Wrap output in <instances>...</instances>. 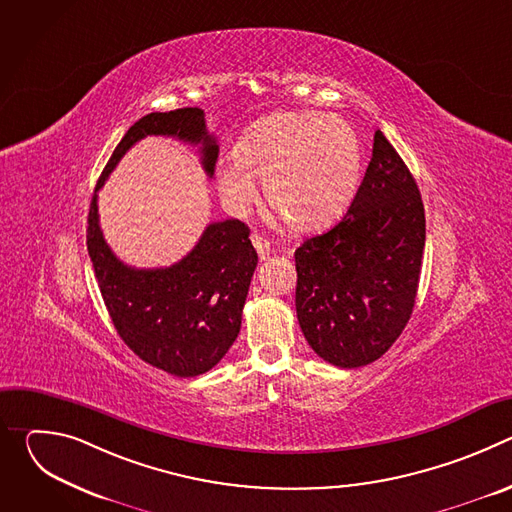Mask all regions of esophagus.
Returning <instances> with one entry per match:
<instances>
[{
	"instance_id": "esophagus-1",
	"label": "esophagus",
	"mask_w": 512,
	"mask_h": 512,
	"mask_svg": "<svg viewBox=\"0 0 512 512\" xmlns=\"http://www.w3.org/2000/svg\"><path fill=\"white\" fill-rule=\"evenodd\" d=\"M253 247L257 249L259 259H267L271 255V247H269L267 239H263L261 235H253Z\"/></svg>"
}]
</instances>
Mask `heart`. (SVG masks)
Listing matches in <instances>:
<instances>
[{
	"instance_id": "heart-1",
	"label": "heart",
	"mask_w": 512,
	"mask_h": 512,
	"mask_svg": "<svg viewBox=\"0 0 512 512\" xmlns=\"http://www.w3.org/2000/svg\"><path fill=\"white\" fill-rule=\"evenodd\" d=\"M360 164V143L346 121L277 113L253 125L235 156L218 164V192L231 210H247L259 178L267 204L287 225L320 231L352 202Z\"/></svg>"
}]
</instances>
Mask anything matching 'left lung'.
I'll return each instance as SVG.
<instances>
[{
  "instance_id": "obj_1",
  "label": "left lung",
  "mask_w": 512,
  "mask_h": 512,
  "mask_svg": "<svg viewBox=\"0 0 512 512\" xmlns=\"http://www.w3.org/2000/svg\"><path fill=\"white\" fill-rule=\"evenodd\" d=\"M425 212L409 168L383 131L342 221L296 249L300 328L326 362L381 358L407 326L419 287Z\"/></svg>"
}]
</instances>
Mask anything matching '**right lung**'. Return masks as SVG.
Listing matches in <instances>:
<instances>
[{
  "label": "right lung",
  "mask_w": 512,
  "mask_h": 512,
  "mask_svg": "<svg viewBox=\"0 0 512 512\" xmlns=\"http://www.w3.org/2000/svg\"><path fill=\"white\" fill-rule=\"evenodd\" d=\"M168 135L198 145L206 176L214 174L218 145L204 111L184 107L135 121L109 158L89 210L87 249L107 312L123 342L148 364L174 377H198L221 360L241 330L257 251L249 227L235 218L210 223L178 263L135 269L115 257L99 227L97 192L139 139Z\"/></svg>",
  "instance_id": "add662e5"
}]
</instances>
